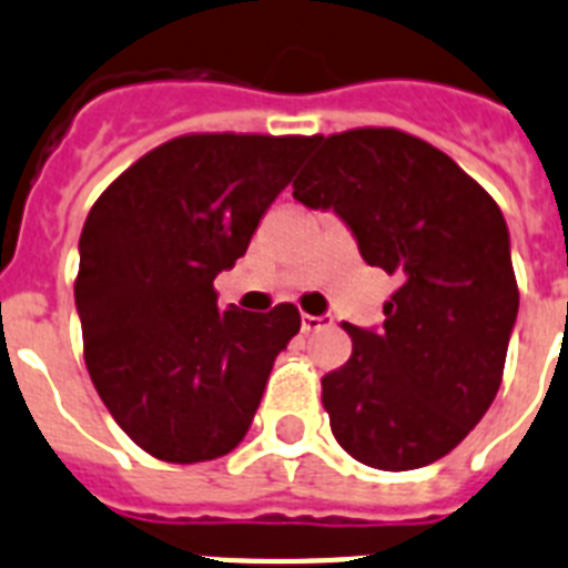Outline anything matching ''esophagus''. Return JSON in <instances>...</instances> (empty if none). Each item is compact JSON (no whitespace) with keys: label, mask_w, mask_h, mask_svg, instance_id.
I'll use <instances>...</instances> for the list:
<instances>
[{"label":"esophagus","mask_w":568,"mask_h":568,"mask_svg":"<svg viewBox=\"0 0 568 568\" xmlns=\"http://www.w3.org/2000/svg\"><path fill=\"white\" fill-rule=\"evenodd\" d=\"M327 322H331L327 316H307V313H304V316H302V334H313V331H322Z\"/></svg>","instance_id":"1"}]
</instances>
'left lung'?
<instances>
[{
    "label": "left lung",
    "mask_w": 568,
    "mask_h": 568,
    "mask_svg": "<svg viewBox=\"0 0 568 568\" xmlns=\"http://www.w3.org/2000/svg\"><path fill=\"white\" fill-rule=\"evenodd\" d=\"M316 144L293 196L334 211L365 264L400 281L383 327L345 325L354 351L322 377L331 429L368 467H426L467 438L503 383L519 313L508 223L415 135L365 126Z\"/></svg>",
    "instance_id": "8db88e82"
}]
</instances>
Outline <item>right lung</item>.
I'll use <instances>...</instances> for the list:
<instances>
[{"instance_id": "add662e5", "label": "right lung", "mask_w": 568, "mask_h": 568, "mask_svg": "<svg viewBox=\"0 0 568 568\" xmlns=\"http://www.w3.org/2000/svg\"><path fill=\"white\" fill-rule=\"evenodd\" d=\"M304 135H182L126 168L89 211L74 307L83 357L115 424L144 453L211 462L250 433L293 304L217 307L214 278L246 255L287 189Z\"/></svg>"}]
</instances>
